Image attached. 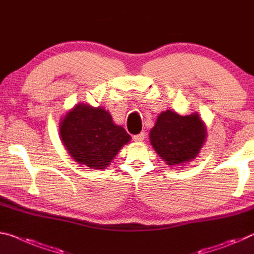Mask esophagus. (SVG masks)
<instances>
[{
	"instance_id": "esophagus-1",
	"label": "esophagus",
	"mask_w": 254,
	"mask_h": 254,
	"mask_svg": "<svg viewBox=\"0 0 254 254\" xmlns=\"http://www.w3.org/2000/svg\"><path fill=\"white\" fill-rule=\"evenodd\" d=\"M132 139H134V142H136V143L143 142V140L145 139V132L142 131V132H140V134L135 135L134 137H132Z\"/></svg>"
}]
</instances>
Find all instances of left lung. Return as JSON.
I'll list each match as a JSON object with an SVG mask.
<instances>
[{
	"mask_svg": "<svg viewBox=\"0 0 254 254\" xmlns=\"http://www.w3.org/2000/svg\"><path fill=\"white\" fill-rule=\"evenodd\" d=\"M207 131L198 114L180 116L166 110L149 131V140L168 165H180L197 157Z\"/></svg>",
	"mask_w": 254,
	"mask_h": 254,
	"instance_id": "1",
	"label": "left lung"
}]
</instances>
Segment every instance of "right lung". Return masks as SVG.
<instances>
[{"label": "right lung", "mask_w": 254, "mask_h": 254, "mask_svg": "<svg viewBox=\"0 0 254 254\" xmlns=\"http://www.w3.org/2000/svg\"><path fill=\"white\" fill-rule=\"evenodd\" d=\"M60 132L73 160L91 169H105L130 140L127 131L114 124L109 112L83 103L62 119Z\"/></svg>", "instance_id": "obj_1"}]
</instances>
